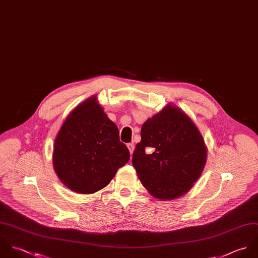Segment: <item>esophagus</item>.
I'll return each instance as SVG.
<instances>
[{"mask_svg":"<svg viewBox=\"0 0 258 258\" xmlns=\"http://www.w3.org/2000/svg\"><path fill=\"white\" fill-rule=\"evenodd\" d=\"M127 149H128V151L131 153V155H133V153H134V145L133 144H127Z\"/></svg>","mask_w":258,"mask_h":258,"instance_id":"1","label":"esophagus"}]
</instances>
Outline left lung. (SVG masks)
<instances>
[{"label": "left lung", "instance_id": "1", "mask_svg": "<svg viewBox=\"0 0 258 258\" xmlns=\"http://www.w3.org/2000/svg\"><path fill=\"white\" fill-rule=\"evenodd\" d=\"M141 137L133 165L150 195L172 201L188 192L202 175L207 158L205 140L192 119L169 103L145 121Z\"/></svg>", "mask_w": 258, "mask_h": 258}]
</instances>
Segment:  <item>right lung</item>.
Returning a JSON list of instances; mask_svg holds the SVG:
<instances>
[{
	"mask_svg": "<svg viewBox=\"0 0 258 258\" xmlns=\"http://www.w3.org/2000/svg\"><path fill=\"white\" fill-rule=\"evenodd\" d=\"M130 160L118 128L97 96L77 105L62 122L53 144L52 165L59 180L81 195L105 187Z\"/></svg>",
	"mask_w": 258,
	"mask_h": 258,
	"instance_id": "1",
	"label": "right lung"
}]
</instances>
